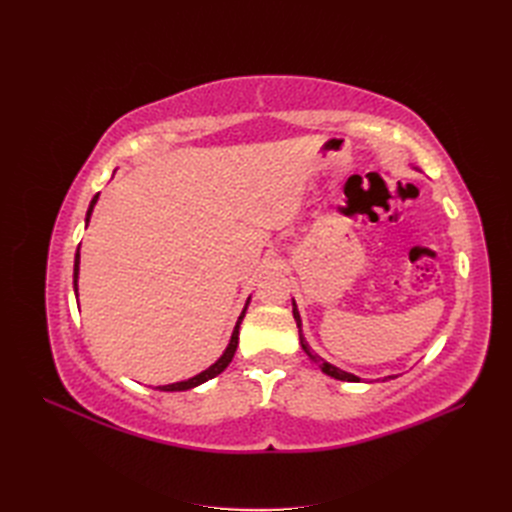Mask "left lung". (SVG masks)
Wrapping results in <instances>:
<instances>
[{"label":"left lung","instance_id":"8db88e82","mask_svg":"<svg viewBox=\"0 0 512 512\" xmlns=\"http://www.w3.org/2000/svg\"><path fill=\"white\" fill-rule=\"evenodd\" d=\"M292 316H294V320H297V327H299V339H301V346H303V350L309 354V359H312L324 374L327 376H331V378H335V380H344V382H359V378H356L354 374H348V371H344V369H339V367H335V365H331V363H327L324 359H320V356L316 354V352H312V348L307 346V342L303 339V333H301V318H299V312H297V305L292 303Z\"/></svg>","mask_w":512,"mask_h":512}]
</instances>
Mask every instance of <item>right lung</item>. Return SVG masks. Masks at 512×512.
Instances as JSON below:
<instances>
[{
	"label": "right lung",
	"instance_id": "1",
	"mask_svg": "<svg viewBox=\"0 0 512 512\" xmlns=\"http://www.w3.org/2000/svg\"><path fill=\"white\" fill-rule=\"evenodd\" d=\"M96 203H98V194L94 196V200H91V205H89V209H87V222H89V218H91V211H94V205H96ZM79 258H81V256H79V250H76V256H74V292H76V277H79ZM247 303H250V301H247ZM245 307H247V305H245ZM243 316H245V309H243V314H241L239 320H237L235 331H232V337H230V344H228L226 352L220 356L218 361H215L209 369H205L203 374H198V376H194V378H190V380H185V382L160 386V391H188V389H194V386L203 384V382L215 378L218 374H222V371L228 367V363L232 361V356H235V352H237V344H239V324H241Z\"/></svg>",
	"mask_w": 512,
	"mask_h": 512
}]
</instances>
